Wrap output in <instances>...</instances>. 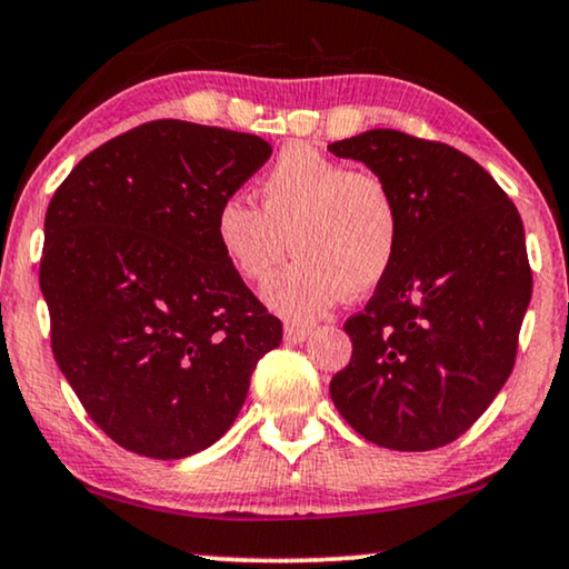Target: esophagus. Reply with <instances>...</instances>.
I'll return each mask as SVG.
<instances>
[{
	"mask_svg": "<svg viewBox=\"0 0 569 569\" xmlns=\"http://www.w3.org/2000/svg\"><path fill=\"white\" fill-rule=\"evenodd\" d=\"M311 327H302V323H284V339L287 342H306L311 337Z\"/></svg>",
	"mask_w": 569,
	"mask_h": 569,
	"instance_id": "obj_1",
	"label": "esophagus"
}]
</instances>
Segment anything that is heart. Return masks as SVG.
Here are the masks:
<instances>
[{"label": "heart", "instance_id": "obj_1", "mask_svg": "<svg viewBox=\"0 0 569 569\" xmlns=\"http://www.w3.org/2000/svg\"><path fill=\"white\" fill-rule=\"evenodd\" d=\"M261 209L224 198L213 240L246 282H263L292 250L295 261L263 287V300L290 321H313L342 295L371 292L395 267L400 206L371 169H350L311 146H292L258 180Z\"/></svg>", "mask_w": 569, "mask_h": 569}]
</instances>
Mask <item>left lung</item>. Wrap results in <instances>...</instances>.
Listing matches in <instances>:
<instances>
[{
  "label": "left lung",
  "instance_id": "1",
  "mask_svg": "<svg viewBox=\"0 0 569 569\" xmlns=\"http://www.w3.org/2000/svg\"><path fill=\"white\" fill-rule=\"evenodd\" d=\"M329 151L381 174L402 219L395 267L345 321L352 358L331 400L373 445L445 447L512 373L533 290L522 219L478 161L439 140L368 130Z\"/></svg>",
  "mask_w": 569,
  "mask_h": 569
}]
</instances>
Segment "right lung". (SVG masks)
Instances as JSON below:
<instances>
[{
  "label": "right lung",
  "instance_id": "obj_1",
  "mask_svg": "<svg viewBox=\"0 0 569 569\" xmlns=\"http://www.w3.org/2000/svg\"><path fill=\"white\" fill-rule=\"evenodd\" d=\"M269 157L248 132L153 120L80 159L51 196L39 269L51 352L128 452L211 447L282 342V321L213 240L217 206Z\"/></svg>",
  "mask_w": 569,
  "mask_h": 569
}]
</instances>
